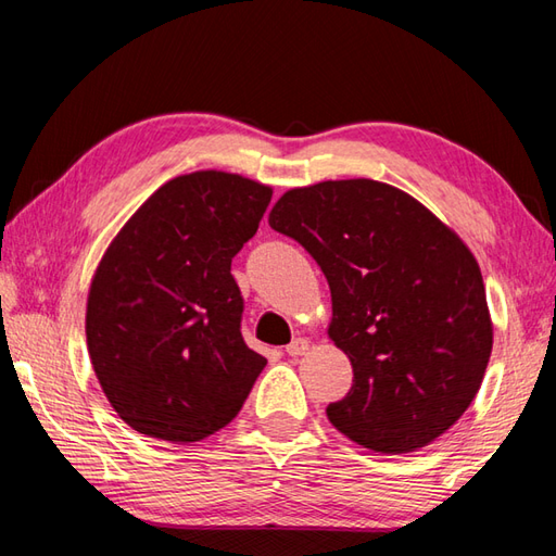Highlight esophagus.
<instances>
[{"mask_svg":"<svg viewBox=\"0 0 556 556\" xmlns=\"http://www.w3.org/2000/svg\"><path fill=\"white\" fill-rule=\"evenodd\" d=\"M308 339H303V337H299V339H293L291 344L287 346V353L291 358H299V356H305V351H308Z\"/></svg>","mask_w":556,"mask_h":556,"instance_id":"esophagus-1","label":"esophagus"}]
</instances>
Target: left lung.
<instances>
[{
	"label": "left lung",
	"mask_w": 556,
	"mask_h": 556,
	"mask_svg": "<svg viewBox=\"0 0 556 556\" xmlns=\"http://www.w3.org/2000/svg\"><path fill=\"white\" fill-rule=\"evenodd\" d=\"M325 271L327 334L353 384L327 406L349 440L382 454L428 446L464 416L485 377L492 320L473 253L399 188L372 179L291 188L269 212Z\"/></svg>",
	"instance_id": "1"
}]
</instances>
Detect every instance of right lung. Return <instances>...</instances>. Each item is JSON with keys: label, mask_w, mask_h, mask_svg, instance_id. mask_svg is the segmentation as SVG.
Wrapping results in <instances>:
<instances>
[{"label": "right lung", "mask_w": 556, "mask_h": 556, "mask_svg": "<svg viewBox=\"0 0 556 556\" xmlns=\"http://www.w3.org/2000/svg\"><path fill=\"white\" fill-rule=\"evenodd\" d=\"M271 188L193 172L160 186L92 277L88 353L104 396L134 430L200 442L229 425L267 361L241 337L231 257L253 239Z\"/></svg>", "instance_id": "right-lung-1"}]
</instances>
